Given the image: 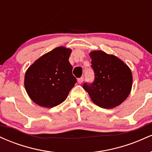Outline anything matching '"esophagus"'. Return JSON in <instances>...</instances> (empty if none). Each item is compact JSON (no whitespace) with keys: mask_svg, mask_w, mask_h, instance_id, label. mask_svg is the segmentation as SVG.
Returning <instances> with one entry per match:
<instances>
[{"mask_svg":"<svg viewBox=\"0 0 152 152\" xmlns=\"http://www.w3.org/2000/svg\"><path fill=\"white\" fill-rule=\"evenodd\" d=\"M78 83H79V84H81V83H82V82L83 81V77H81L79 78H78Z\"/></svg>","mask_w":152,"mask_h":152,"instance_id":"34e87169","label":"esophagus"}]
</instances>
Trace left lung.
Masks as SVG:
<instances>
[{"label":"left lung","instance_id":"8db88e82","mask_svg":"<svg viewBox=\"0 0 152 152\" xmlns=\"http://www.w3.org/2000/svg\"><path fill=\"white\" fill-rule=\"evenodd\" d=\"M94 72L92 83L85 82L83 88L97 106L111 109L127 98L132 86L129 68L121 60L105 52L96 50L90 53Z\"/></svg>","mask_w":152,"mask_h":152}]
</instances>
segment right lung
I'll return each mask as SVG.
<instances>
[{"label":"right lung","instance_id":"right-lung-1","mask_svg":"<svg viewBox=\"0 0 152 152\" xmlns=\"http://www.w3.org/2000/svg\"><path fill=\"white\" fill-rule=\"evenodd\" d=\"M71 50L54 48L40 57L26 71V91L38 105L51 108L64 102L76 83L69 61Z\"/></svg>","mask_w":152,"mask_h":152}]
</instances>
